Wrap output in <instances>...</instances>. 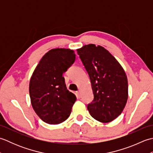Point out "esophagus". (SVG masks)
Listing matches in <instances>:
<instances>
[{"mask_svg":"<svg viewBox=\"0 0 153 153\" xmlns=\"http://www.w3.org/2000/svg\"><path fill=\"white\" fill-rule=\"evenodd\" d=\"M76 96H77V98H81L82 95H81V93H80L79 91H76Z\"/></svg>","mask_w":153,"mask_h":153,"instance_id":"obj_1","label":"esophagus"}]
</instances>
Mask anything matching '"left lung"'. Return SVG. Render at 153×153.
<instances>
[{
    "mask_svg": "<svg viewBox=\"0 0 153 153\" xmlns=\"http://www.w3.org/2000/svg\"><path fill=\"white\" fill-rule=\"evenodd\" d=\"M89 74L94 95L87 109L93 118L102 123L121 114L128 98V79L124 70L105 48L94 44L77 49Z\"/></svg>",
    "mask_w": 153,
    "mask_h": 153,
    "instance_id": "1",
    "label": "left lung"
}]
</instances>
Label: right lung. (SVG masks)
Segmentation results:
<instances>
[{"mask_svg": "<svg viewBox=\"0 0 153 153\" xmlns=\"http://www.w3.org/2000/svg\"><path fill=\"white\" fill-rule=\"evenodd\" d=\"M76 54L69 48L50 50L42 57L30 82L32 107L48 124H59L67 120L76 97L66 88L62 74L73 64Z\"/></svg>", "mask_w": 153, "mask_h": 153, "instance_id": "add662e5", "label": "right lung"}]
</instances>
